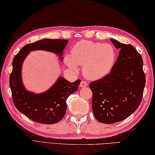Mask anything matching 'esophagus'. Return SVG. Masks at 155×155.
Returning <instances> with one entry per match:
<instances>
[{
  "mask_svg": "<svg viewBox=\"0 0 155 155\" xmlns=\"http://www.w3.org/2000/svg\"><path fill=\"white\" fill-rule=\"evenodd\" d=\"M87 85H88V84H87V83L86 81H82L80 83V87H85L87 86Z\"/></svg>",
  "mask_w": 155,
  "mask_h": 155,
  "instance_id": "1",
  "label": "esophagus"
}]
</instances>
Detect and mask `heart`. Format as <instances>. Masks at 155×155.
Wrapping results in <instances>:
<instances>
[{"instance_id": "1", "label": "heart", "mask_w": 155, "mask_h": 155, "mask_svg": "<svg viewBox=\"0 0 155 155\" xmlns=\"http://www.w3.org/2000/svg\"><path fill=\"white\" fill-rule=\"evenodd\" d=\"M71 56L67 54L64 62L74 71L83 66L85 76L92 80H97L110 73L114 64L116 52L112 45L95 43L82 40L71 48Z\"/></svg>"}]
</instances>
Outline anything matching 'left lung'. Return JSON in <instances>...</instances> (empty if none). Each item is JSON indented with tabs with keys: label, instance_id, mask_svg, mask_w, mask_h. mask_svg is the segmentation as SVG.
<instances>
[{
	"label": "left lung",
	"instance_id": "1",
	"mask_svg": "<svg viewBox=\"0 0 155 155\" xmlns=\"http://www.w3.org/2000/svg\"><path fill=\"white\" fill-rule=\"evenodd\" d=\"M110 41L120 50L118 58L110 74L89 84L94 116L103 124L118 122L133 114L145 86L141 54L131 45Z\"/></svg>",
	"mask_w": 155,
	"mask_h": 155
}]
</instances>
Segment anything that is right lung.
Returning a JSON list of instances; mask_svg holds the SVG:
<instances>
[{
  "mask_svg": "<svg viewBox=\"0 0 155 155\" xmlns=\"http://www.w3.org/2000/svg\"><path fill=\"white\" fill-rule=\"evenodd\" d=\"M68 43L64 39H45L26 45L15 56L12 71L10 77V87L12 99L18 110L33 121L45 124H53L64 116L66 99L78 89L81 80L71 83L64 78L59 77L50 88L41 93L27 90L21 78L22 65L31 51H45L53 52L63 60V51Z\"/></svg>",
  "mask_w": 155,
  "mask_h": 155,
  "instance_id": "add662e5",
  "label": "right lung"
}]
</instances>
